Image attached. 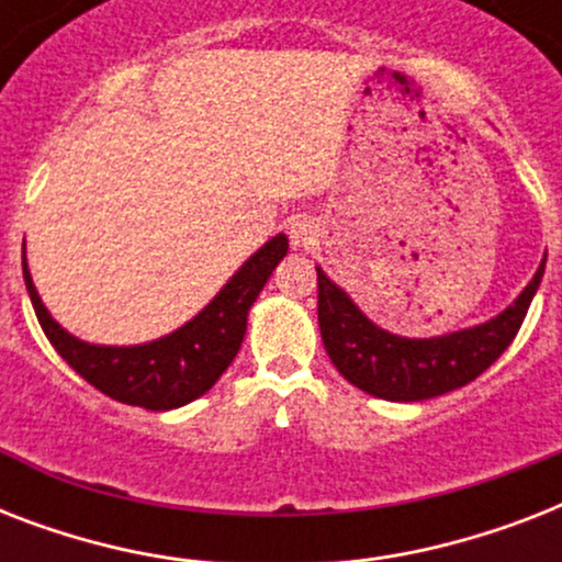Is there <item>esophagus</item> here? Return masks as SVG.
Masks as SVG:
<instances>
[{
    "mask_svg": "<svg viewBox=\"0 0 562 562\" xmlns=\"http://www.w3.org/2000/svg\"><path fill=\"white\" fill-rule=\"evenodd\" d=\"M289 238L291 245L300 247V250H312V247L321 245V221L312 218V215H297L291 221Z\"/></svg>",
    "mask_w": 562,
    "mask_h": 562,
    "instance_id": "1",
    "label": "esophagus"
}]
</instances>
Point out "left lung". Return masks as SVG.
Returning <instances> with one entry per match:
<instances>
[{
    "instance_id": "left-lung-1",
    "label": "left lung",
    "mask_w": 562,
    "mask_h": 562,
    "mask_svg": "<svg viewBox=\"0 0 562 562\" xmlns=\"http://www.w3.org/2000/svg\"><path fill=\"white\" fill-rule=\"evenodd\" d=\"M546 259L522 294L484 324L435 338H405L375 326L356 300L317 268V324L338 373L359 391L391 402H423L479 379L519 333Z\"/></svg>"
}]
</instances>
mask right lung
Wrapping results in <instances>:
<instances>
[{
    "mask_svg": "<svg viewBox=\"0 0 562 562\" xmlns=\"http://www.w3.org/2000/svg\"><path fill=\"white\" fill-rule=\"evenodd\" d=\"M285 254H289V238L285 233H277L224 282V289L192 321L157 341L131 344V347L90 344L66 333L48 315L34 289L25 262V245H22V277L43 333L75 373L87 379L95 391L108 393L110 400L148 411H171L203 396L233 364L238 347L245 341L247 312Z\"/></svg>",
    "mask_w": 562,
    "mask_h": 562,
    "instance_id": "1",
    "label": "right lung"
}]
</instances>
